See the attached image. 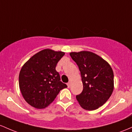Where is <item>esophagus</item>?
<instances>
[{
	"label": "esophagus",
	"mask_w": 132,
	"mask_h": 132,
	"mask_svg": "<svg viewBox=\"0 0 132 132\" xmlns=\"http://www.w3.org/2000/svg\"><path fill=\"white\" fill-rule=\"evenodd\" d=\"M70 85H71V82H70L67 83V86H68V87H69V88L70 87Z\"/></svg>",
	"instance_id": "esophagus-1"
}]
</instances>
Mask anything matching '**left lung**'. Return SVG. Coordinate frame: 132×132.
Listing matches in <instances>:
<instances>
[{
	"label": "left lung",
	"mask_w": 132,
	"mask_h": 132,
	"mask_svg": "<svg viewBox=\"0 0 132 132\" xmlns=\"http://www.w3.org/2000/svg\"><path fill=\"white\" fill-rule=\"evenodd\" d=\"M70 55L78 67L83 83V90L77 100L84 109L96 110L113 92V70L107 62L91 52H71Z\"/></svg>",
	"instance_id": "obj_1"
}]
</instances>
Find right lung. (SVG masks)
<instances>
[{"instance_id": "right-lung-1", "label": "right lung", "mask_w": 132, "mask_h": 132, "mask_svg": "<svg viewBox=\"0 0 132 132\" xmlns=\"http://www.w3.org/2000/svg\"><path fill=\"white\" fill-rule=\"evenodd\" d=\"M63 52L44 49L37 53L22 66L19 73V87L25 100L36 109H44L60 91L67 86L60 81L55 70Z\"/></svg>"}]
</instances>
